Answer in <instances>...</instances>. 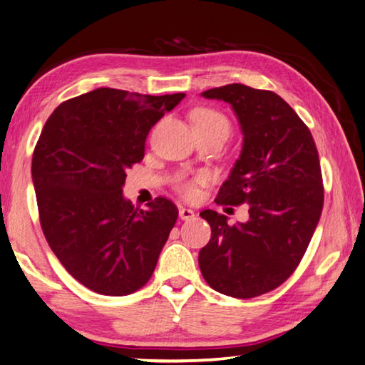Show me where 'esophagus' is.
Listing matches in <instances>:
<instances>
[{
	"label": "esophagus",
	"mask_w": 365,
	"mask_h": 365,
	"mask_svg": "<svg viewBox=\"0 0 365 365\" xmlns=\"http://www.w3.org/2000/svg\"><path fill=\"white\" fill-rule=\"evenodd\" d=\"M195 217L194 210H190L187 207H181L179 208V218L181 220H192Z\"/></svg>",
	"instance_id": "34e87169"
}]
</instances>
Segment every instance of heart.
Returning <instances> with one entry per match:
<instances>
[{
    "instance_id": "b5f03b06",
    "label": "heart",
    "mask_w": 365,
    "mask_h": 365,
    "mask_svg": "<svg viewBox=\"0 0 365 365\" xmlns=\"http://www.w3.org/2000/svg\"><path fill=\"white\" fill-rule=\"evenodd\" d=\"M194 128H220L223 129L226 134H230V121L223 113L212 108H199L192 113ZM207 182V175L199 173L194 176H178L175 179V189L176 192L184 197V199L192 200L200 192V186Z\"/></svg>"
}]
</instances>
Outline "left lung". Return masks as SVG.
<instances>
[{
  "label": "left lung",
  "instance_id": "8db88e82",
  "mask_svg": "<svg viewBox=\"0 0 365 365\" xmlns=\"http://www.w3.org/2000/svg\"><path fill=\"white\" fill-rule=\"evenodd\" d=\"M232 106L244 134L241 157L220 187L218 205H249V222L228 225L204 210L212 237L199 252L205 282L222 294L250 299L288 279L309 247L324 208L314 137L272 91L230 83L202 93Z\"/></svg>",
  "mask_w": 365,
  "mask_h": 365
}]
</instances>
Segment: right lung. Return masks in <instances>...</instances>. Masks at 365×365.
<instances>
[{
	"label": "right lung",
	"instance_id": "add662e5",
	"mask_svg": "<svg viewBox=\"0 0 365 365\" xmlns=\"http://www.w3.org/2000/svg\"><path fill=\"white\" fill-rule=\"evenodd\" d=\"M184 97L101 87L46 119L32 157L40 225L63 267L93 292L130 294L157 267L178 208L157 197L140 210L123 186L150 129Z\"/></svg>",
	"mask_w": 365,
	"mask_h": 365
}]
</instances>
